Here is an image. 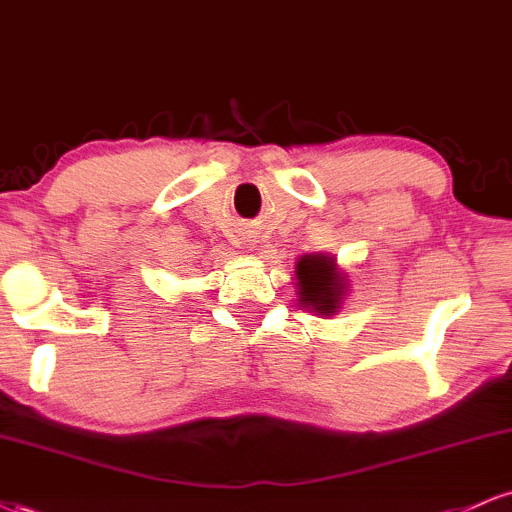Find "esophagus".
<instances>
[{
	"label": "esophagus",
	"mask_w": 512,
	"mask_h": 512,
	"mask_svg": "<svg viewBox=\"0 0 512 512\" xmlns=\"http://www.w3.org/2000/svg\"><path fill=\"white\" fill-rule=\"evenodd\" d=\"M248 243H250V245H255V243H257V240H248Z\"/></svg>",
	"instance_id": "esophagus-1"
}]
</instances>
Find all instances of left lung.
Returning a JSON list of instances; mask_svg holds the SVG:
<instances>
[{
  "label": "left lung",
  "instance_id": "1",
  "mask_svg": "<svg viewBox=\"0 0 512 512\" xmlns=\"http://www.w3.org/2000/svg\"><path fill=\"white\" fill-rule=\"evenodd\" d=\"M298 293L305 308H313L320 315L337 313L342 298L344 281L334 272V262L325 255H305L296 267Z\"/></svg>",
  "mask_w": 512,
  "mask_h": 512
}]
</instances>
